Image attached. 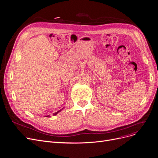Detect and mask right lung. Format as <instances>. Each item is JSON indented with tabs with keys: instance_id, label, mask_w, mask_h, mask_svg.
Instances as JSON below:
<instances>
[{
	"instance_id": "right-lung-1",
	"label": "right lung",
	"mask_w": 158,
	"mask_h": 158,
	"mask_svg": "<svg viewBox=\"0 0 158 158\" xmlns=\"http://www.w3.org/2000/svg\"><path fill=\"white\" fill-rule=\"evenodd\" d=\"M62 110V109H61ZM61 110H58V111H57V112H55V113H53V114H53V116H55V115H56V114H57L58 113V112H60V111ZM47 117H50V116L49 115H48V116H46Z\"/></svg>"
}]
</instances>
